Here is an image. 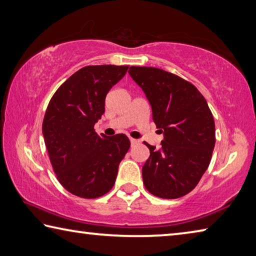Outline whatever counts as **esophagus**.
Listing matches in <instances>:
<instances>
[{"label":"esophagus","mask_w":256,"mask_h":256,"mask_svg":"<svg viewBox=\"0 0 256 256\" xmlns=\"http://www.w3.org/2000/svg\"><path fill=\"white\" fill-rule=\"evenodd\" d=\"M138 142V140H134V138H130V144H132V146H135L136 144Z\"/></svg>","instance_id":"1"}]
</instances>
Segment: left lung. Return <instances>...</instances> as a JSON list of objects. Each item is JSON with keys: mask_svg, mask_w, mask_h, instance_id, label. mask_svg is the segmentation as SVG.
Returning a JSON list of instances; mask_svg holds the SVG:
<instances>
[{"mask_svg": "<svg viewBox=\"0 0 256 256\" xmlns=\"http://www.w3.org/2000/svg\"><path fill=\"white\" fill-rule=\"evenodd\" d=\"M128 73L145 92L164 135L160 150L145 144L150 155L142 166L144 186L158 198H181L196 186L212 160L216 142L212 111L198 88L180 76L140 66Z\"/></svg>", "mask_w": 256, "mask_h": 256, "instance_id": "left-lung-1", "label": "left lung"}]
</instances>
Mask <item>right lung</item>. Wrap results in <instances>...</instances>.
<instances>
[{
	"instance_id": "add662e5",
	"label": "right lung",
	"mask_w": 256,
	"mask_h": 256,
	"mask_svg": "<svg viewBox=\"0 0 256 256\" xmlns=\"http://www.w3.org/2000/svg\"><path fill=\"white\" fill-rule=\"evenodd\" d=\"M128 66H85L67 78L49 101L42 122L44 144L57 180L72 194L96 199L114 186L130 142L124 134L98 136L106 93Z\"/></svg>"
}]
</instances>
